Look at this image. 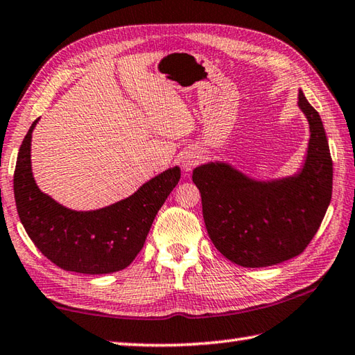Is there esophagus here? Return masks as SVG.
<instances>
[{
    "instance_id": "1",
    "label": "esophagus",
    "mask_w": 355,
    "mask_h": 355,
    "mask_svg": "<svg viewBox=\"0 0 355 355\" xmlns=\"http://www.w3.org/2000/svg\"><path fill=\"white\" fill-rule=\"evenodd\" d=\"M197 163H198V157H196L193 154H184V157L182 159V166L184 171H192V168Z\"/></svg>"
}]
</instances>
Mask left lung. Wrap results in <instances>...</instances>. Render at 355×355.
Returning <instances> with one entry per match:
<instances>
[{"mask_svg":"<svg viewBox=\"0 0 355 355\" xmlns=\"http://www.w3.org/2000/svg\"><path fill=\"white\" fill-rule=\"evenodd\" d=\"M298 106L311 129L306 163L298 175L259 183L221 163L192 173L209 239L235 265L265 268L300 255L329 206L332 158L322 118L302 92Z\"/></svg>","mask_w":355,"mask_h":355,"instance_id":"1","label":"left lung"}]
</instances>
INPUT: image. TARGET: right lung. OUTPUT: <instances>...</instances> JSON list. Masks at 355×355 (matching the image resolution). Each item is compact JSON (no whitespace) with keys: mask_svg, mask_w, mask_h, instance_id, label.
Listing matches in <instances>:
<instances>
[{"mask_svg":"<svg viewBox=\"0 0 355 355\" xmlns=\"http://www.w3.org/2000/svg\"><path fill=\"white\" fill-rule=\"evenodd\" d=\"M27 132L18 152L13 193L27 235L53 265L80 274H109L128 268L144 246L159 207L178 184V168L143 184L134 196L92 212H75L58 205L35 184Z\"/></svg>","mask_w":355,"mask_h":355,"instance_id":"1","label":"right lung"}]
</instances>
